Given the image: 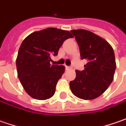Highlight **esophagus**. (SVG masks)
<instances>
[{
	"instance_id": "esophagus-1",
	"label": "esophagus",
	"mask_w": 126,
	"mask_h": 126,
	"mask_svg": "<svg viewBox=\"0 0 126 126\" xmlns=\"http://www.w3.org/2000/svg\"><path fill=\"white\" fill-rule=\"evenodd\" d=\"M66 68L67 70H71L72 69V66H66Z\"/></svg>"
}]
</instances>
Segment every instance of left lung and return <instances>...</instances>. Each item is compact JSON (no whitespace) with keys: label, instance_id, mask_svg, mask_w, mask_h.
Instances as JSON below:
<instances>
[{"label":"left lung","instance_id":"1","mask_svg":"<svg viewBox=\"0 0 126 126\" xmlns=\"http://www.w3.org/2000/svg\"><path fill=\"white\" fill-rule=\"evenodd\" d=\"M79 47L81 59H86L84 70H76V78L70 82L72 93L83 100L98 98L114 79L116 61L111 46L101 37L84 29L72 30Z\"/></svg>","mask_w":126,"mask_h":126}]
</instances>
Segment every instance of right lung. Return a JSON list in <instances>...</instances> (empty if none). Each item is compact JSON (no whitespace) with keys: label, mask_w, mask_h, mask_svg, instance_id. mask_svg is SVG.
Instances as JSON below:
<instances>
[{"label":"right lung","mask_w":126,"mask_h":126,"mask_svg":"<svg viewBox=\"0 0 126 126\" xmlns=\"http://www.w3.org/2000/svg\"><path fill=\"white\" fill-rule=\"evenodd\" d=\"M73 37L67 31L47 28L35 31L22 42L16 61L18 77L24 90L36 100H47L55 93L63 65H51V57L58 55L63 42Z\"/></svg>","instance_id":"right-lung-1"}]
</instances>
